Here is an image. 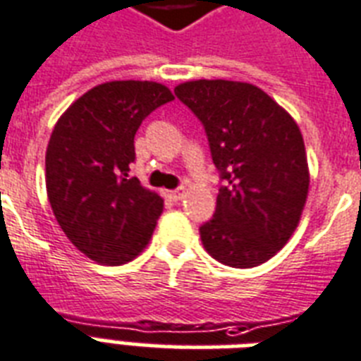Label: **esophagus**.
<instances>
[{
	"instance_id": "obj_1",
	"label": "esophagus",
	"mask_w": 361,
	"mask_h": 361,
	"mask_svg": "<svg viewBox=\"0 0 361 361\" xmlns=\"http://www.w3.org/2000/svg\"><path fill=\"white\" fill-rule=\"evenodd\" d=\"M167 195H169V197H171L173 201H180L184 197V192H183V188L169 190V192H167Z\"/></svg>"
}]
</instances>
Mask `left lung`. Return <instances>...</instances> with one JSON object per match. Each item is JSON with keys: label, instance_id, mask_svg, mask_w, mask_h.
I'll return each instance as SVG.
<instances>
[{"label": "left lung", "instance_id": "8db88e82", "mask_svg": "<svg viewBox=\"0 0 361 361\" xmlns=\"http://www.w3.org/2000/svg\"><path fill=\"white\" fill-rule=\"evenodd\" d=\"M205 126L214 166L224 180L216 211L200 228L212 258L256 267L294 235L309 194L300 126L262 88L237 80H188L175 88Z\"/></svg>", "mask_w": 361, "mask_h": 361}]
</instances>
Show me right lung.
<instances>
[{
    "instance_id": "1",
    "label": "right lung",
    "mask_w": 361,
    "mask_h": 361,
    "mask_svg": "<svg viewBox=\"0 0 361 361\" xmlns=\"http://www.w3.org/2000/svg\"><path fill=\"white\" fill-rule=\"evenodd\" d=\"M152 80H111L69 105L47 147V195L67 239L103 265L131 262L152 237L164 200L130 175L139 126L171 102Z\"/></svg>"
}]
</instances>
